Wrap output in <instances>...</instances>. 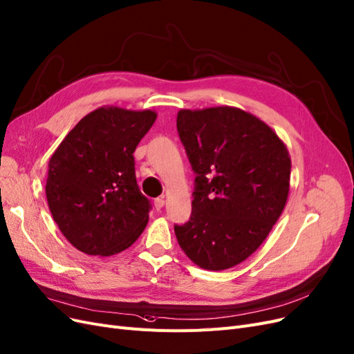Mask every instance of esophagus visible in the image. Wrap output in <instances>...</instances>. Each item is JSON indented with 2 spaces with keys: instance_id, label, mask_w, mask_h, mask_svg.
Returning <instances> with one entry per match:
<instances>
[{
  "instance_id": "34e87169",
  "label": "esophagus",
  "mask_w": 354,
  "mask_h": 354,
  "mask_svg": "<svg viewBox=\"0 0 354 354\" xmlns=\"http://www.w3.org/2000/svg\"><path fill=\"white\" fill-rule=\"evenodd\" d=\"M154 206L157 210H160L163 206H165V198L163 197H158L154 200Z\"/></svg>"
}]
</instances>
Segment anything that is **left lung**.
I'll return each mask as SVG.
<instances>
[{
  "label": "left lung",
  "mask_w": 354,
  "mask_h": 354,
  "mask_svg": "<svg viewBox=\"0 0 354 354\" xmlns=\"http://www.w3.org/2000/svg\"><path fill=\"white\" fill-rule=\"evenodd\" d=\"M176 128L196 174L191 218L175 225L178 243L200 268L230 269L279 219L290 191L288 150L265 122L235 107L180 110Z\"/></svg>",
  "instance_id": "1"
}]
</instances>
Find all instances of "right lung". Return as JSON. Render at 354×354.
Returning <instances> with one entry per match:
<instances>
[{"instance_id":"add662e5","label":"right lung","mask_w":354,"mask_h":354,"mask_svg":"<svg viewBox=\"0 0 354 354\" xmlns=\"http://www.w3.org/2000/svg\"><path fill=\"white\" fill-rule=\"evenodd\" d=\"M157 115L100 107L66 135L48 165V207L79 252L111 256L131 247L148 222L150 200L135 178L133 151Z\"/></svg>"}]
</instances>
